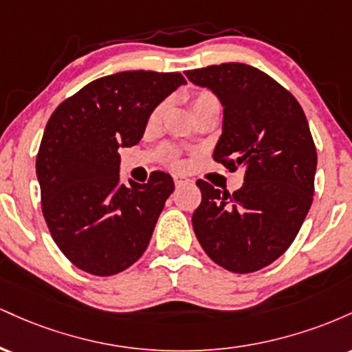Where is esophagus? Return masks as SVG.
Returning a JSON list of instances; mask_svg holds the SVG:
<instances>
[{
	"instance_id": "34e87169",
	"label": "esophagus",
	"mask_w": 352,
	"mask_h": 352,
	"mask_svg": "<svg viewBox=\"0 0 352 352\" xmlns=\"http://www.w3.org/2000/svg\"><path fill=\"white\" fill-rule=\"evenodd\" d=\"M173 182H175V185H177V187H180V185L187 184L188 179H185L184 175H173Z\"/></svg>"
}]
</instances>
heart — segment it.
<instances>
[{
	"label": "heart",
	"instance_id": "heart-1",
	"mask_svg": "<svg viewBox=\"0 0 352 352\" xmlns=\"http://www.w3.org/2000/svg\"><path fill=\"white\" fill-rule=\"evenodd\" d=\"M213 102H217L215 96L210 94V92H207V91L199 92V94L193 96V99H192V111H197V109L207 106V104H213ZM162 112H164V106H159L157 109H153V112L151 114V119H148V122H151V124L159 122L160 117H162ZM170 159L173 160V164H175V165H180V160L175 157V152H170Z\"/></svg>",
	"mask_w": 352,
	"mask_h": 352
}]
</instances>
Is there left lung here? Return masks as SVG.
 <instances>
[{
    "label": "left lung",
    "instance_id": "obj_1",
    "mask_svg": "<svg viewBox=\"0 0 352 352\" xmlns=\"http://www.w3.org/2000/svg\"><path fill=\"white\" fill-rule=\"evenodd\" d=\"M223 106L213 160L243 167L240 190L197 180L201 204L192 225L205 253L233 273H253L281 256L300 232L314 193L316 147L294 96L256 67L225 63L185 71Z\"/></svg>",
    "mask_w": 352,
    "mask_h": 352
}]
</instances>
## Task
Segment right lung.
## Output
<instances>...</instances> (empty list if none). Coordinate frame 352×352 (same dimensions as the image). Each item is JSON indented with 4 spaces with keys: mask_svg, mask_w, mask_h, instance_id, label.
Wrapping results in <instances>:
<instances>
[{
    "mask_svg": "<svg viewBox=\"0 0 352 352\" xmlns=\"http://www.w3.org/2000/svg\"><path fill=\"white\" fill-rule=\"evenodd\" d=\"M182 84L180 72L124 71L89 82L47 120L36 157L43 215L52 240L82 272L111 276L142 256L172 177L120 184V147L142 139L153 109Z\"/></svg>",
    "mask_w": 352,
    "mask_h": 352,
    "instance_id": "right-lung-1",
    "label": "right lung"
}]
</instances>
